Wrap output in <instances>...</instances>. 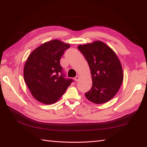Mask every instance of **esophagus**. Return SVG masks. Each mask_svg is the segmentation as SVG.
<instances>
[{
	"instance_id": "34e87169",
	"label": "esophagus",
	"mask_w": 147,
	"mask_h": 147,
	"mask_svg": "<svg viewBox=\"0 0 147 147\" xmlns=\"http://www.w3.org/2000/svg\"><path fill=\"white\" fill-rule=\"evenodd\" d=\"M79 79H80L79 76H76V77L74 78V80H75V81H76V82H77V81L79 80Z\"/></svg>"
}]
</instances>
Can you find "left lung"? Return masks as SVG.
Returning a JSON list of instances; mask_svg holds the SVG:
<instances>
[{
	"label": "left lung",
	"mask_w": 147,
	"mask_h": 147,
	"mask_svg": "<svg viewBox=\"0 0 147 147\" xmlns=\"http://www.w3.org/2000/svg\"><path fill=\"white\" fill-rule=\"evenodd\" d=\"M78 49L86 58L92 75V86L85 94L95 104L110 100L118 92L123 80L121 64L109 47L100 41L79 45Z\"/></svg>",
	"instance_id": "1"
}]
</instances>
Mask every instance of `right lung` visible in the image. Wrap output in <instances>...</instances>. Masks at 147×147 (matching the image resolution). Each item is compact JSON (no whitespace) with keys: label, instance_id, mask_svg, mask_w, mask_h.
Masks as SVG:
<instances>
[{"label":"right lung","instance_id":"obj_1","mask_svg":"<svg viewBox=\"0 0 147 147\" xmlns=\"http://www.w3.org/2000/svg\"><path fill=\"white\" fill-rule=\"evenodd\" d=\"M70 45L53 40L29 55L24 67V79L34 98L45 104L56 102L73 82L65 79L60 58Z\"/></svg>","mask_w":147,"mask_h":147}]
</instances>
